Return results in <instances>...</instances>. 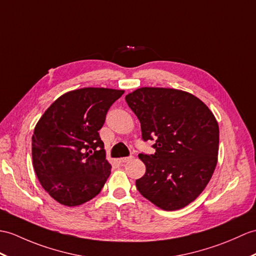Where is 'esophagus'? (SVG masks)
<instances>
[{
    "instance_id": "1",
    "label": "esophagus",
    "mask_w": 256,
    "mask_h": 256,
    "mask_svg": "<svg viewBox=\"0 0 256 256\" xmlns=\"http://www.w3.org/2000/svg\"><path fill=\"white\" fill-rule=\"evenodd\" d=\"M134 158V156H128V157H123V158H120L118 159V162H120L121 164H126V162H130V160H132Z\"/></svg>"
}]
</instances>
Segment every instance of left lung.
I'll use <instances>...</instances> for the list:
<instances>
[{
    "label": "left lung",
    "mask_w": 256,
    "mask_h": 256,
    "mask_svg": "<svg viewBox=\"0 0 256 256\" xmlns=\"http://www.w3.org/2000/svg\"><path fill=\"white\" fill-rule=\"evenodd\" d=\"M126 101L140 122L142 140H156L155 154L138 155L146 172L136 188L159 208H183L203 192L216 168L215 116L198 97L172 88H138Z\"/></svg>",
    "instance_id": "8db88e82"
}]
</instances>
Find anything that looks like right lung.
<instances>
[{
    "instance_id": "right-lung-1",
    "label": "right lung",
    "mask_w": 256,
    "mask_h": 256,
    "mask_svg": "<svg viewBox=\"0 0 256 256\" xmlns=\"http://www.w3.org/2000/svg\"><path fill=\"white\" fill-rule=\"evenodd\" d=\"M124 90L82 88L58 97L32 135V164L41 186L58 203L77 206L104 188L111 172L98 130Z\"/></svg>"
}]
</instances>
